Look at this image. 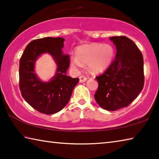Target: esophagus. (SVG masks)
<instances>
[{
	"label": "esophagus",
	"mask_w": 159,
	"mask_h": 159,
	"mask_svg": "<svg viewBox=\"0 0 159 159\" xmlns=\"http://www.w3.org/2000/svg\"><path fill=\"white\" fill-rule=\"evenodd\" d=\"M87 80V78L83 76H80L79 77V82L80 83H84L85 81H86Z\"/></svg>",
	"instance_id": "obj_1"
}]
</instances>
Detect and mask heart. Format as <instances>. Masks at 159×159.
I'll return each mask as SVG.
<instances>
[{
    "label": "heart",
    "instance_id": "obj_1",
    "mask_svg": "<svg viewBox=\"0 0 159 159\" xmlns=\"http://www.w3.org/2000/svg\"><path fill=\"white\" fill-rule=\"evenodd\" d=\"M76 57L71 59V64L76 68L88 64V69L93 74H99L108 68L114 57V49L111 45L89 43L76 48Z\"/></svg>",
    "mask_w": 159,
    "mask_h": 159
}]
</instances>
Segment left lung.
<instances>
[{
	"instance_id": "1",
	"label": "left lung",
	"mask_w": 159,
	"mask_h": 159,
	"mask_svg": "<svg viewBox=\"0 0 159 159\" xmlns=\"http://www.w3.org/2000/svg\"><path fill=\"white\" fill-rule=\"evenodd\" d=\"M116 48L115 60L107 71L96 78L95 99L107 111L128 106L143 89V56L134 43L125 36L109 38Z\"/></svg>"
}]
</instances>
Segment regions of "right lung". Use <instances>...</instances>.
Masks as SVG:
<instances>
[{
	"instance_id": "obj_1",
	"label": "right lung",
	"mask_w": 159,
	"mask_h": 159,
	"mask_svg": "<svg viewBox=\"0 0 159 159\" xmlns=\"http://www.w3.org/2000/svg\"><path fill=\"white\" fill-rule=\"evenodd\" d=\"M64 39L46 37L34 40L26 47L20 61V89L29 105L45 114L61 111L71 98L72 91L79 83V78L66 75L69 55L62 51ZM48 53L57 65L56 74L48 82L39 79L34 71L37 60Z\"/></svg>"
}]
</instances>
